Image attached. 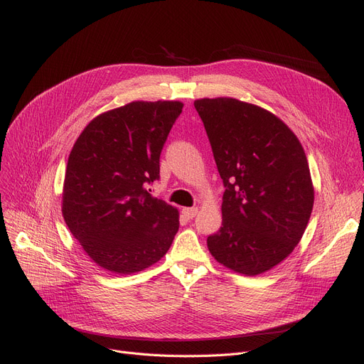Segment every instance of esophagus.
Wrapping results in <instances>:
<instances>
[{
    "instance_id": "esophagus-1",
    "label": "esophagus",
    "mask_w": 364,
    "mask_h": 364,
    "mask_svg": "<svg viewBox=\"0 0 364 364\" xmlns=\"http://www.w3.org/2000/svg\"><path fill=\"white\" fill-rule=\"evenodd\" d=\"M183 214L186 218L192 220L198 215V208H183Z\"/></svg>"
}]
</instances>
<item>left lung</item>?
Returning a JSON list of instances; mask_svg holds the SVG:
<instances>
[{
	"instance_id": "obj_1",
	"label": "left lung",
	"mask_w": 364,
	"mask_h": 364,
	"mask_svg": "<svg viewBox=\"0 0 364 364\" xmlns=\"http://www.w3.org/2000/svg\"><path fill=\"white\" fill-rule=\"evenodd\" d=\"M223 178V227L206 239L227 269L257 276L288 257L309 224L314 187L305 151L291 128L259 106L232 97L200 99Z\"/></svg>"
}]
</instances>
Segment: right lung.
<instances>
[{"label": "right lung", "mask_w": 364, "mask_h": 364, "mask_svg": "<svg viewBox=\"0 0 364 364\" xmlns=\"http://www.w3.org/2000/svg\"><path fill=\"white\" fill-rule=\"evenodd\" d=\"M181 102H132L95 117L66 165L62 214L102 269L132 274L158 262L178 232V211L147 190Z\"/></svg>", "instance_id": "right-lung-1"}]
</instances>
